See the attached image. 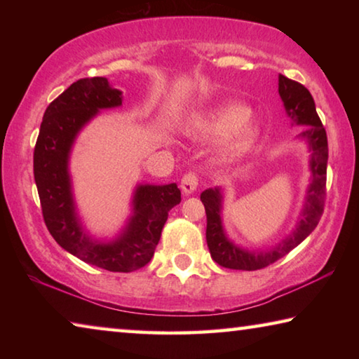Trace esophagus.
Returning a JSON list of instances; mask_svg holds the SVG:
<instances>
[{"mask_svg": "<svg viewBox=\"0 0 359 359\" xmlns=\"http://www.w3.org/2000/svg\"><path fill=\"white\" fill-rule=\"evenodd\" d=\"M196 187H198V175L196 174L188 172V174L184 175V177H182L180 188H182V191H184L185 194L193 193L194 190H196Z\"/></svg>", "mask_w": 359, "mask_h": 359, "instance_id": "1", "label": "esophagus"}]
</instances>
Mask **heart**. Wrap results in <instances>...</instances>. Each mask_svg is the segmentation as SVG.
Returning a JSON list of instances; mask_svg holds the SVG:
<instances>
[{
	"instance_id": "heart-1",
	"label": "heart",
	"mask_w": 359,
	"mask_h": 359,
	"mask_svg": "<svg viewBox=\"0 0 359 359\" xmlns=\"http://www.w3.org/2000/svg\"><path fill=\"white\" fill-rule=\"evenodd\" d=\"M250 109L239 102H224L209 109L193 121L191 135L203 141L223 139L218 149L222 160L245 155L258 141L259 128L250 120Z\"/></svg>"
}]
</instances>
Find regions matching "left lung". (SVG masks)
I'll return each instance as SVG.
<instances>
[{
	"instance_id": "obj_1",
	"label": "left lung",
	"mask_w": 359,
	"mask_h": 359,
	"mask_svg": "<svg viewBox=\"0 0 359 359\" xmlns=\"http://www.w3.org/2000/svg\"><path fill=\"white\" fill-rule=\"evenodd\" d=\"M278 95H280L288 118L293 121V125L302 128L296 139L307 145L311 184L307 187L304 208L296 228L278 244L266 248V250H258V248L248 250V248L234 244L228 238L222 220V187L208 188L201 193V201L205 208V215H208L205 241H208L210 257L215 263L228 267V269L257 271L276 263L277 259L283 258L294 247L299 245L317 228L320 218L323 215L327 166L326 131L321 125L317 109H315L312 95L304 85L278 74Z\"/></svg>"
}]
</instances>
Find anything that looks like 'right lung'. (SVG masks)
<instances>
[{
	"instance_id": "right-lung-1",
	"label": "right lung",
	"mask_w": 359,
	"mask_h": 359,
	"mask_svg": "<svg viewBox=\"0 0 359 359\" xmlns=\"http://www.w3.org/2000/svg\"><path fill=\"white\" fill-rule=\"evenodd\" d=\"M121 101V92L111 87L106 77L72 83L46 109L33 168L42 215L57 244L101 269L133 272L154 257L168 212L180 203L177 184H137L125 226L112 239H95L77 214L69 174V158L79 133L100 111L120 107Z\"/></svg>"
}]
</instances>
